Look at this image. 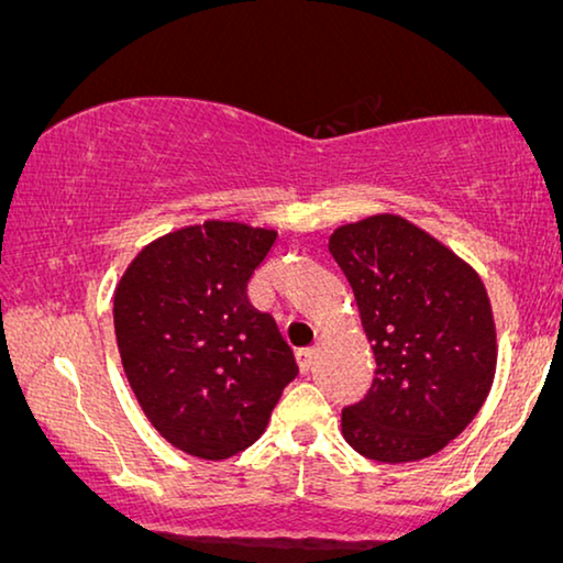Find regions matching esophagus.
I'll use <instances>...</instances> for the list:
<instances>
[{
  "label": "esophagus",
  "mask_w": 563,
  "mask_h": 563,
  "mask_svg": "<svg viewBox=\"0 0 563 563\" xmlns=\"http://www.w3.org/2000/svg\"><path fill=\"white\" fill-rule=\"evenodd\" d=\"M314 361H317V353L314 350H299L297 353V363H299V371L309 376V373L314 371Z\"/></svg>",
  "instance_id": "1"
}]
</instances>
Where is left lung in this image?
<instances>
[{
  "mask_svg": "<svg viewBox=\"0 0 563 563\" xmlns=\"http://www.w3.org/2000/svg\"><path fill=\"white\" fill-rule=\"evenodd\" d=\"M328 249L376 355L371 390L342 409V437L376 462L431 457L490 394L498 345L485 284L398 216L340 225Z\"/></svg>",
  "mask_w": 563,
  "mask_h": 563,
  "instance_id": "left-lung-1",
  "label": "left lung"
}]
</instances>
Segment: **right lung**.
Segmentation results:
<instances>
[{"label": "right lung", "instance_id": "1", "mask_svg": "<svg viewBox=\"0 0 563 563\" xmlns=\"http://www.w3.org/2000/svg\"><path fill=\"white\" fill-rule=\"evenodd\" d=\"M276 231L208 221L167 233L129 264L113 328L136 401L192 457L228 460L264 434L295 353L246 287Z\"/></svg>", "mask_w": 563, "mask_h": 563}]
</instances>
